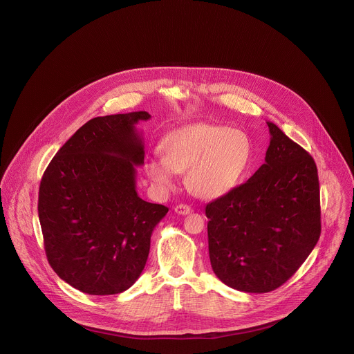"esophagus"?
Returning <instances> with one entry per match:
<instances>
[{"mask_svg": "<svg viewBox=\"0 0 354 354\" xmlns=\"http://www.w3.org/2000/svg\"><path fill=\"white\" fill-rule=\"evenodd\" d=\"M175 212L185 216V214H189V213L192 212V208L189 205H186V204H179V205L175 207Z\"/></svg>", "mask_w": 354, "mask_h": 354, "instance_id": "34e87169", "label": "esophagus"}]
</instances>
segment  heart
<instances>
[{
    "label": "heart",
    "mask_w": 354,
    "mask_h": 354,
    "mask_svg": "<svg viewBox=\"0 0 354 354\" xmlns=\"http://www.w3.org/2000/svg\"><path fill=\"white\" fill-rule=\"evenodd\" d=\"M164 157L153 156L146 172L161 193L175 189L176 172L186 174L189 190L214 200L234 190L249 171L253 147L246 133L218 124L196 123L176 129L161 142Z\"/></svg>",
    "instance_id": "heart-1"
}]
</instances>
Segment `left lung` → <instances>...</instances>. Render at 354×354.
<instances>
[{"label": "left lung", "mask_w": 354, "mask_h": 354, "mask_svg": "<svg viewBox=\"0 0 354 354\" xmlns=\"http://www.w3.org/2000/svg\"><path fill=\"white\" fill-rule=\"evenodd\" d=\"M267 124L266 162L205 208L213 272L245 292H268L287 282L322 231L315 160L277 124Z\"/></svg>", "instance_id": "8db88e82"}]
</instances>
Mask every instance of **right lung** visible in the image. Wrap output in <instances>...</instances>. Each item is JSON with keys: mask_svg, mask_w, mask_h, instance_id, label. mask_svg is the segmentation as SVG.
Returning <instances> with one entry per match:
<instances>
[{"mask_svg": "<svg viewBox=\"0 0 354 354\" xmlns=\"http://www.w3.org/2000/svg\"><path fill=\"white\" fill-rule=\"evenodd\" d=\"M149 119L141 111L88 120L42 176L38 216L48 261L86 294L131 287L145 268L151 232L168 212L136 190V168L145 158L136 124Z\"/></svg>", "mask_w": 354, "mask_h": 354, "instance_id": "right-lung-1", "label": "right lung"}]
</instances>
